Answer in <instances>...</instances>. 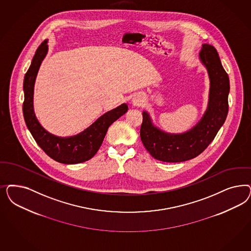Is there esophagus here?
<instances>
[{"instance_id":"34e87169","label":"esophagus","mask_w":251,"mask_h":251,"mask_svg":"<svg viewBox=\"0 0 251 251\" xmlns=\"http://www.w3.org/2000/svg\"><path fill=\"white\" fill-rule=\"evenodd\" d=\"M142 99H135V100H133V102L135 103V104H137V105H140L141 103H142Z\"/></svg>"}]
</instances>
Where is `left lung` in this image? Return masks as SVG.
<instances>
[{"instance_id":"left-lung-1","label":"left lung","mask_w":251,"mask_h":251,"mask_svg":"<svg viewBox=\"0 0 251 251\" xmlns=\"http://www.w3.org/2000/svg\"><path fill=\"white\" fill-rule=\"evenodd\" d=\"M199 57L209 75L210 92L208 107L195 126L184 133L172 134L155 126L148 112L142 113L140 138L156 160L180 162L197 157L210 145L226 119L230 84L218 52L213 46L205 43Z\"/></svg>"}]
</instances>
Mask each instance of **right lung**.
Wrapping results in <instances>:
<instances>
[{
    "label": "right lung",
    "mask_w": 251,
    "mask_h": 251,
    "mask_svg": "<svg viewBox=\"0 0 251 251\" xmlns=\"http://www.w3.org/2000/svg\"><path fill=\"white\" fill-rule=\"evenodd\" d=\"M47 43L48 40H45L37 49L31 65L25 75L23 114L25 125L38 145L54 161L65 164L89 161L97 153L109 126L127 112L128 106L123 103L107 112L89 127L75 136L58 137L50 134L37 119L33 106L35 81L41 63L48 52Z\"/></svg>",
    "instance_id": "1"
}]
</instances>
